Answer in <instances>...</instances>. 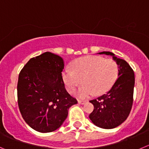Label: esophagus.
I'll use <instances>...</instances> for the list:
<instances>
[{
	"label": "esophagus",
	"instance_id": "esophagus-1",
	"mask_svg": "<svg viewBox=\"0 0 149 149\" xmlns=\"http://www.w3.org/2000/svg\"><path fill=\"white\" fill-rule=\"evenodd\" d=\"M78 104H85L86 103V102L87 101H86V100H78Z\"/></svg>",
	"mask_w": 149,
	"mask_h": 149
}]
</instances>
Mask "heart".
I'll use <instances>...</instances> for the list:
<instances>
[{"instance_id": "1", "label": "heart", "mask_w": 149, "mask_h": 149, "mask_svg": "<svg viewBox=\"0 0 149 149\" xmlns=\"http://www.w3.org/2000/svg\"><path fill=\"white\" fill-rule=\"evenodd\" d=\"M118 67L113 60L97 56H86L75 61L72 69L66 68L62 74L63 83L69 92H73L82 83L75 93L80 98H87L94 93L100 95L110 89L118 77Z\"/></svg>"}]
</instances>
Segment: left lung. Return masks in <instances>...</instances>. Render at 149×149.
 Here are the masks:
<instances>
[{
	"label": "left lung",
	"instance_id": "1",
	"mask_svg": "<svg viewBox=\"0 0 149 149\" xmlns=\"http://www.w3.org/2000/svg\"><path fill=\"white\" fill-rule=\"evenodd\" d=\"M110 56L118 67V78L110 90L96 100H91L93 111L89 118L94 125L102 129H113L127 118L133 102L134 74L129 63L107 51L99 52Z\"/></svg>",
	"mask_w": 149,
	"mask_h": 149
}]
</instances>
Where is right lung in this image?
<instances>
[{
  "label": "right lung",
  "mask_w": 149,
  "mask_h": 149,
  "mask_svg": "<svg viewBox=\"0 0 149 149\" xmlns=\"http://www.w3.org/2000/svg\"><path fill=\"white\" fill-rule=\"evenodd\" d=\"M64 61L46 52L32 58L19 74L18 106L22 118L32 129L42 133L58 129L77 101L66 91L61 72Z\"/></svg>",
  "instance_id": "1"
}]
</instances>
